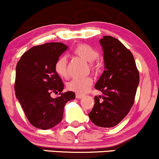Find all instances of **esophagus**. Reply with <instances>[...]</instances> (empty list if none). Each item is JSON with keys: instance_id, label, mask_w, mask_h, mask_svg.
<instances>
[{"instance_id": "obj_1", "label": "esophagus", "mask_w": 159, "mask_h": 159, "mask_svg": "<svg viewBox=\"0 0 159 159\" xmlns=\"http://www.w3.org/2000/svg\"><path fill=\"white\" fill-rule=\"evenodd\" d=\"M75 96H76V98H83V97H84V95H83V94L76 93Z\"/></svg>"}]
</instances>
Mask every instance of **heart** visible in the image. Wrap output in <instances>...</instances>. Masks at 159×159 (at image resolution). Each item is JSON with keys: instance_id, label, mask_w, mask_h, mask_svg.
Here are the masks:
<instances>
[{"instance_id": "obj_1", "label": "heart", "mask_w": 159, "mask_h": 159, "mask_svg": "<svg viewBox=\"0 0 159 159\" xmlns=\"http://www.w3.org/2000/svg\"><path fill=\"white\" fill-rule=\"evenodd\" d=\"M75 55L79 57L81 59L89 62V67L92 72H96L98 69V55L97 51L87 44H79L74 49ZM56 72L61 78L68 77L67 71V59L65 56H61L57 60L54 65ZM93 84V80L90 77L83 78H73L67 84V88L77 93H84L90 89Z\"/></svg>"}]
</instances>
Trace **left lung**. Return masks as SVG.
Masks as SVG:
<instances>
[{
  "instance_id": "1",
  "label": "left lung",
  "mask_w": 159,
  "mask_h": 159,
  "mask_svg": "<svg viewBox=\"0 0 159 159\" xmlns=\"http://www.w3.org/2000/svg\"><path fill=\"white\" fill-rule=\"evenodd\" d=\"M99 42L105 71L95 88L102 96H95L94 106L88 116L97 126L111 128L119 124L133 106L139 72L132 52L117 39L105 36Z\"/></svg>"
}]
</instances>
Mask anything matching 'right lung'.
I'll list each match as a JSON object with an SVG mask.
<instances>
[{"label":"right lung","instance_id":"1","mask_svg":"<svg viewBox=\"0 0 159 159\" xmlns=\"http://www.w3.org/2000/svg\"><path fill=\"white\" fill-rule=\"evenodd\" d=\"M67 48L61 43L34 46L24 53L16 66V98L28 121L38 129L46 130L61 123L66 103L75 98L72 91L61 93L64 84L54 68ZM52 92L60 96L52 98Z\"/></svg>","mask_w":159,"mask_h":159}]
</instances>
